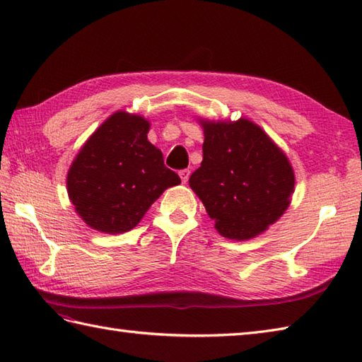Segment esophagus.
<instances>
[{"label": "esophagus", "mask_w": 362, "mask_h": 362, "mask_svg": "<svg viewBox=\"0 0 362 362\" xmlns=\"http://www.w3.org/2000/svg\"><path fill=\"white\" fill-rule=\"evenodd\" d=\"M179 174H180V179H182V182H183V183H187V182H188V179H189V175H191V171H189V169H182V171H180Z\"/></svg>", "instance_id": "1"}]
</instances>
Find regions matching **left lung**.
<instances>
[{"label": "left lung", "mask_w": 362, "mask_h": 362, "mask_svg": "<svg viewBox=\"0 0 362 362\" xmlns=\"http://www.w3.org/2000/svg\"><path fill=\"white\" fill-rule=\"evenodd\" d=\"M204 160L189 177L214 228L228 240L263 233L291 204L296 177L284 152L255 122L201 121Z\"/></svg>", "instance_id": "obj_1"}]
</instances>
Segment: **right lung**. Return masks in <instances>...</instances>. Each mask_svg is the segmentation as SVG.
I'll return each mask as SVG.
<instances>
[{
	"label": "right lung",
	"instance_id": "obj_1",
	"mask_svg": "<svg viewBox=\"0 0 362 362\" xmlns=\"http://www.w3.org/2000/svg\"><path fill=\"white\" fill-rule=\"evenodd\" d=\"M149 121L115 112L82 146L66 177L76 213L103 233L132 230L166 188L180 177L148 140Z\"/></svg>",
	"mask_w": 362,
	"mask_h": 362
}]
</instances>
